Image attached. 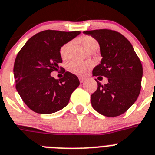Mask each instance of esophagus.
<instances>
[{"label": "esophagus", "mask_w": 155, "mask_h": 155, "mask_svg": "<svg viewBox=\"0 0 155 155\" xmlns=\"http://www.w3.org/2000/svg\"><path fill=\"white\" fill-rule=\"evenodd\" d=\"M79 79L80 83H83V82L85 81V78L83 77H79Z\"/></svg>", "instance_id": "esophagus-1"}]
</instances>
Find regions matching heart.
<instances>
[{"label":"heart","instance_id":"heart-1","mask_svg":"<svg viewBox=\"0 0 155 155\" xmlns=\"http://www.w3.org/2000/svg\"><path fill=\"white\" fill-rule=\"evenodd\" d=\"M79 41L87 51L94 47H97V42L96 40L89 36H84L79 39ZM71 47H72V42H68L64 44L60 49V54L63 60H67L69 58ZM93 63L91 61H72L68 64V70L70 72L76 75L84 76L89 72V70L91 69Z\"/></svg>","mask_w":155,"mask_h":155}]
</instances>
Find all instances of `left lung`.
Returning a JSON list of instances; mask_svg holds the SVG:
<instances>
[{
  "mask_svg": "<svg viewBox=\"0 0 155 155\" xmlns=\"http://www.w3.org/2000/svg\"><path fill=\"white\" fill-rule=\"evenodd\" d=\"M100 45L102 59L93 69V76L107 78L91 95L94 110L107 117L126 112L137 101L141 89L143 67L130 42L121 33L110 29L84 31ZM97 81V79H95Z\"/></svg>",
  "mask_w": 155,
  "mask_h": 155,
  "instance_id": "left-lung-1",
  "label": "left lung"
}]
</instances>
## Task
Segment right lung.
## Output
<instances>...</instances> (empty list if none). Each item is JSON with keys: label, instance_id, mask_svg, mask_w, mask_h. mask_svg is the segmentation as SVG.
Instances as JSON below:
<instances>
[{"label": "right lung", "instance_id": "right-lung-1", "mask_svg": "<svg viewBox=\"0 0 155 155\" xmlns=\"http://www.w3.org/2000/svg\"><path fill=\"white\" fill-rule=\"evenodd\" d=\"M80 33L44 30L31 37L17 54L14 64L15 87L24 103L39 114H51L64 108L79 87L77 76L65 72L56 79L51 76L61 67L60 49Z\"/></svg>", "mask_w": 155, "mask_h": 155}]
</instances>
